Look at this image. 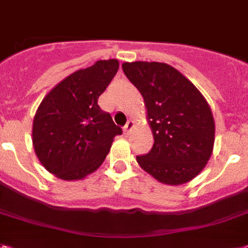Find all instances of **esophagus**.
<instances>
[{
  "label": "esophagus",
  "mask_w": 248,
  "mask_h": 248,
  "mask_svg": "<svg viewBox=\"0 0 248 248\" xmlns=\"http://www.w3.org/2000/svg\"><path fill=\"white\" fill-rule=\"evenodd\" d=\"M132 127H134V122H132V121H127V124H124V134H128V132L132 130Z\"/></svg>",
  "instance_id": "esophagus-1"
}]
</instances>
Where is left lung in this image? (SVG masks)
Returning a JSON list of instances; mask_svg holds the SVG:
<instances>
[{
	"mask_svg": "<svg viewBox=\"0 0 248 248\" xmlns=\"http://www.w3.org/2000/svg\"><path fill=\"white\" fill-rule=\"evenodd\" d=\"M124 75L144 98L154 144L138 155L142 170L166 185H182L199 174L214 146V118L196 86L160 62H124Z\"/></svg>",
	"mask_w": 248,
	"mask_h": 248,
	"instance_id": "left-lung-1",
	"label": "left lung"
}]
</instances>
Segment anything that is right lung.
I'll return each mask as SVG.
<instances>
[{"instance_id":"add662e5","label":"right lung","mask_w":248,"mask_h":248,"mask_svg":"<svg viewBox=\"0 0 248 248\" xmlns=\"http://www.w3.org/2000/svg\"><path fill=\"white\" fill-rule=\"evenodd\" d=\"M118 71L117 60L96 61L62 80L42 100L33 145L44 168L61 180H81L99 168L122 134L98 99Z\"/></svg>"}]
</instances>
